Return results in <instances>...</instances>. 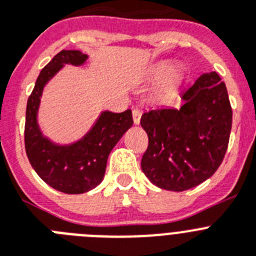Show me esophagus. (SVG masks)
<instances>
[{
  "label": "esophagus",
  "instance_id": "esophagus-1",
  "mask_svg": "<svg viewBox=\"0 0 256 256\" xmlns=\"http://www.w3.org/2000/svg\"><path fill=\"white\" fill-rule=\"evenodd\" d=\"M142 117V112L139 109H132V120H134L135 124H139Z\"/></svg>",
  "mask_w": 256,
  "mask_h": 256
}]
</instances>
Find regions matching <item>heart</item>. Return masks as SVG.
<instances>
[{"mask_svg": "<svg viewBox=\"0 0 256 256\" xmlns=\"http://www.w3.org/2000/svg\"><path fill=\"white\" fill-rule=\"evenodd\" d=\"M150 80L160 83L156 95L160 100H168L174 95L182 80V72L172 62H161L150 74Z\"/></svg>", "mask_w": 256, "mask_h": 256, "instance_id": "b5f03b06", "label": "heart"}]
</instances>
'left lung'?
I'll list each match as a JSON object with an SVG mask.
<instances>
[{"label": "left lung", "instance_id": "left-lung-1", "mask_svg": "<svg viewBox=\"0 0 256 256\" xmlns=\"http://www.w3.org/2000/svg\"><path fill=\"white\" fill-rule=\"evenodd\" d=\"M180 109H154L142 116L148 147L142 170L158 188L184 191L218 170L232 130V106L218 72L200 75L182 94Z\"/></svg>", "mask_w": 256, "mask_h": 256}]
</instances>
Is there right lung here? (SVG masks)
Masks as SVG:
<instances>
[{
	"label": "right lung",
	"instance_id": "add662e5",
	"mask_svg": "<svg viewBox=\"0 0 256 256\" xmlns=\"http://www.w3.org/2000/svg\"><path fill=\"white\" fill-rule=\"evenodd\" d=\"M88 56L80 50H61L40 72L26 110L24 146L32 168L50 188L65 194H83L102 181L106 161L122 135L132 126V110L102 112L87 134L72 144L60 146L45 138L38 124L44 86L64 65H83Z\"/></svg>",
	"mask_w": 256,
	"mask_h": 256
}]
</instances>
